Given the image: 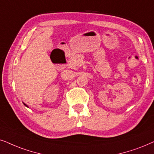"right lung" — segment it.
I'll return each instance as SVG.
<instances>
[{
  "mask_svg": "<svg viewBox=\"0 0 154 154\" xmlns=\"http://www.w3.org/2000/svg\"><path fill=\"white\" fill-rule=\"evenodd\" d=\"M24 103V105L26 106V107H27V108H29V106H28L27 105H26V104H25V103Z\"/></svg>",
  "mask_w": 154,
  "mask_h": 154,
  "instance_id": "1",
  "label": "right lung"
}]
</instances>
